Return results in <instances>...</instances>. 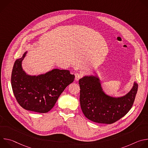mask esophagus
Segmentation results:
<instances>
[{
    "instance_id": "esophagus-1",
    "label": "esophagus",
    "mask_w": 148,
    "mask_h": 148,
    "mask_svg": "<svg viewBox=\"0 0 148 148\" xmlns=\"http://www.w3.org/2000/svg\"><path fill=\"white\" fill-rule=\"evenodd\" d=\"M82 77V75L78 73H75V79L76 81H78Z\"/></svg>"
}]
</instances>
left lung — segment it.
I'll use <instances>...</instances> for the list:
<instances>
[{"label": "left lung", "instance_id": "8db88e82", "mask_svg": "<svg viewBox=\"0 0 148 148\" xmlns=\"http://www.w3.org/2000/svg\"><path fill=\"white\" fill-rule=\"evenodd\" d=\"M78 83L83 114L90 121L99 123L111 124L125 116L131 109L138 91V84L135 82L130 92L116 98L102 91L97 77L86 76L79 79Z\"/></svg>", "mask_w": 148, "mask_h": 148}]
</instances>
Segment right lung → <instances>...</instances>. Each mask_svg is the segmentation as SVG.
I'll return each instance as SVG.
<instances>
[{
    "label": "right lung",
    "instance_id": "obj_1",
    "mask_svg": "<svg viewBox=\"0 0 148 148\" xmlns=\"http://www.w3.org/2000/svg\"><path fill=\"white\" fill-rule=\"evenodd\" d=\"M23 57L13 67L11 84L14 95L23 108L39 113L51 110L64 89L73 82L75 75L66 70L54 69L38 76L27 75L22 68Z\"/></svg>",
    "mask_w": 148,
    "mask_h": 148
}]
</instances>
